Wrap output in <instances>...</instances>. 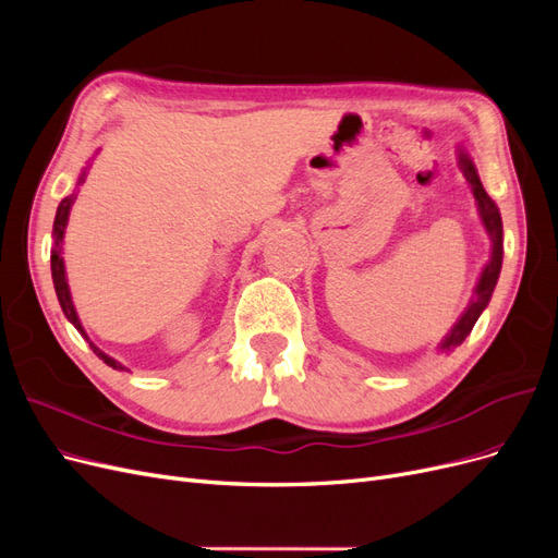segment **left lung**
Returning a JSON list of instances; mask_svg holds the SVG:
<instances>
[{"mask_svg":"<svg viewBox=\"0 0 558 558\" xmlns=\"http://www.w3.org/2000/svg\"><path fill=\"white\" fill-rule=\"evenodd\" d=\"M459 167H461V172H463V177L470 185L472 195H475L480 218H482V223L488 232V238H492V258H488V263L482 269L480 281L475 286V298L470 300V305L465 307L461 318L456 320L453 328L449 330V335L440 342L442 351H451L459 344H463V340L470 335L472 326L477 324L480 314L486 310L488 300H492V293L496 289V281H498L500 267H502V221H500V211L496 207V202L486 195L484 185L477 177L475 165H472V160L468 158V154H463V150H459Z\"/></svg>","mask_w":558,"mask_h":558,"instance_id":"8db88e82","label":"left lung"}]
</instances>
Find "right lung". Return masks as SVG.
<instances>
[{"mask_svg": "<svg viewBox=\"0 0 558 558\" xmlns=\"http://www.w3.org/2000/svg\"><path fill=\"white\" fill-rule=\"evenodd\" d=\"M83 181H86V172H83V174L78 177V183H83ZM74 199H76V195L64 197V199L60 202V205H58V211H56V221H53V240H56V244H53V251H50V272H53V286H56V293H58V300H60V307H62L64 316L70 318L72 324H74V328L88 340V335H86V330H83L81 320H78V314H76V310H74L72 293H70V283H66V275H64V260H62L64 228H66V221H70V209H72V205H74ZM88 342H90V340H88ZM90 349H93V351L97 353V356L102 359L109 367H113V369H125L121 363H116L111 356H107L105 351H99L93 342H90Z\"/></svg>", "mask_w": 558, "mask_h": 558, "instance_id": "right-lung-1", "label": "right lung"}]
</instances>
